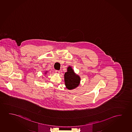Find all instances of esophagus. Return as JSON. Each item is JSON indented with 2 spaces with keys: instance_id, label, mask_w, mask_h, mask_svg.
Segmentation results:
<instances>
[{
  "instance_id": "34e87169",
  "label": "esophagus",
  "mask_w": 132,
  "mask_h": 132,
  "mask_svg": "<svg viewBox=\"0 0 132 132\" xmlns=\"http://www.w3.org/2000/svg\"><path fill=\"white\" fill-rule=\"evenodd\" d=\"M55 72H56V73H60V71L59 70H55Z\"/></svg>"
}]
</instances>
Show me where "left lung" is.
Here are the masks:
<instances>
[{
    "label": "left lung",
    "instance_id": "obj_1",
    "mask_svg": "<svg viewBox=\"0 0 132 132\" xmlns=\"http://www.w3.org/2000/svg\"><path fill=\"white\" fill-rule=\"evenodd\" d=\"M64 74V81L66 88L69 90L75 88L79 85L80 78L76 75L71 67L69 66Z\"/></svg>",
    "mask_w": 132,
    "mask_h": 132
}]
</instances>
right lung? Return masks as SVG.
<instances>
[{"mask_svg":"<svg viewBox=\"0 0 132 132\" xmlns=\"http://www.w3.org/2000/svg\"><path fill=\"white\" fill-rule=\"evenodd\" d=\"M45 73H46V72H45Z\"/></svg>","mask_w":132,"mask_h":132,"instance_id":"obj_1","label":"right lung"}]
</instances>
